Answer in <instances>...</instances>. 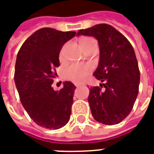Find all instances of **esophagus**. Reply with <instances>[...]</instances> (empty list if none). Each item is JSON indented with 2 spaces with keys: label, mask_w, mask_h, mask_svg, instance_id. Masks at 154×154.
Here are the masks:
<instances>
[{
  "label": "esophagus",
  "mask_w": 154,
  "mask_h": 154,
  "mask_svg": "<svg viewBox=\"0 0 154 154\" xmlns=\"http://www.w3.org/2000/svg\"><path fill=\"white\" fill-rule=\"evenodd\" d=\"M75 85L76 87H79V86H80V85H82V84H79V83H75Z\"/></svg>",
  "instance_id": "1"
}]
</instances>
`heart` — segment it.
Masks as SVG:
<instances>
[{
	"mask_svg": "<svg viewBox=\"0 0 154 154\" xmlns=\"http://www.w3.org/2000/svg\"><path fill=\"white\" fill-rule=\"evenodd\" d=\"M94 41L93 38H85L80 40L79 44L82 49L84 50L85 48H87L91 42ZM63 50H61L60 53V57L62 56ZM92 70V67L89 65H84V64H72L67 67L66 69V77L68 79L73 80L76 82H81L85 79L89 73Z\"/></svg>",
	"mask_w": 154,
	"mask_h": 154,
	"instance_id": "b5f03b06",
	"label": "heart"
}]
</instances>
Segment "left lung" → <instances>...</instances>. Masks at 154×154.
<instances>
[{"label":"left lung","instance_id":"left-lung-1","mask_svg":"<svg viewBox=\"0 0 154 154\" xmlns=\"http://www.w3.org/2000/svg\"><path fill=\"white\" fill-rule=\"evenodd\" d=\"M97 38L100 49L94 73L100 87H91L88 103L94 118L104 125L122 122L134 106L139 94L140 73L134 48L122 33L106 23L79 30L77 36Z\"/></svg>","mask_w":154,"mask_h":154}]
</instances>
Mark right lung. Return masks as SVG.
Returning a JSON list of instances; mask_svg holds the SVG:
<instances>
[{
	"instance_id": "add662e5",
	"label": "right lung",
	"mask_w": 154,
	"mask_h": 154,
	"mask_svg": "<svg viewBox=\"0 0 154 154\" xmlns=\"http://www.w3.org/2000/svg\"><path fill=\"white\" fill-rule=\"evenodd\" d=\"M75 34L42 28L28 38L18 52L14 82L20 102L30 118L46 129L63 127L70 117L76 87L66 81L63 88L55 91L51 85L60 66V50Z\"/></svg>"
}]
</instances>
